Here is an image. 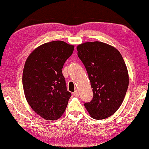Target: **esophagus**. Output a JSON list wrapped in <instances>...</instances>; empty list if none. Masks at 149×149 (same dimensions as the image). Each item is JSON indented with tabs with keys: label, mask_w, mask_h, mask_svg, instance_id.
Listing matches in <instances>:
<instances>
[{
	"label": "esophagus",
	"mask_w": 149,
	"mask_h": 149,
	"mask_svg": "<svg viewBox=\"0 0 149 149\" xmlns=\"http://www.w3.org/2000/svg\"><path fill=\"white\" fill-rule=\"evenodd\" d=\"M74 96H75V97H79V92L78 91H75L74 93Z\"/></svg>",
	"instance_id": "obj_1"
}]
</instances>
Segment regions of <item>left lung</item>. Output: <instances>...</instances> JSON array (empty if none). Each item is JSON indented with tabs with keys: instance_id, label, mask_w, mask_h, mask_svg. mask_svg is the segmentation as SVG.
<instances>
[{
	"instance_id": "1",
	"label": "left lung",
	"mask_w": 149,
	"mask_h": 149,
	"mask_svg": "<svg viewBox=\"0 0 149 149\" xmlns=\"http://www.w3.org/2000/svg\"><path fill=\"white\" fill-rule=\"evenodd\" d=\"M77 50L94 94L84 105L93 119H106L119 109L127 93L129 77L125 61L114 47L102 42H86Z\"/></svg>"
}]
</instances>
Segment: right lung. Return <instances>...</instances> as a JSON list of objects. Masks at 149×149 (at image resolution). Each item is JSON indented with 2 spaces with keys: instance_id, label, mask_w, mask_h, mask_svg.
<instances>
[{
  "instance_id": "1",
  "label": "right lung",
  "mask_w": 149,
  "mask_h": 149,
  "mask_svg": "<svg viewBox=\"0 0 149 149\" xmlns=\"http://www.w3.org/2000/svg\"><path fill=\"white\" fill-rule=\"evenodd\" d=\"M74 46L62 41L43 44L25 63L22 85L32 109L43 119L56 120L63 115L71 96L62 68L72 54Z\"/></svg>"
}]
</instances>
